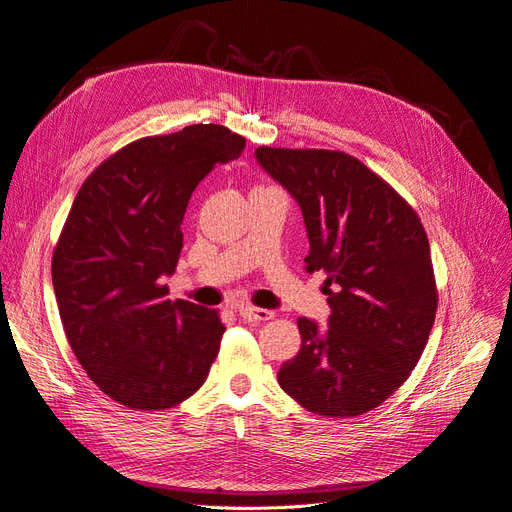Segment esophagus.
Masks as SVG:
<instances>
[{"instance_id":"obj_1","label":"esophagus","mask_w":512,"mask_h":512,"mask_svg":"<svg viewBox=\"0 0 512 512\" xmlns=\"http://www.w3.org/2000/svg\"><path fill=\"white\" fill-rule=\"evenodd\" d=\"M240 317L244 321H255V323H263V321H270L274 317L272 310L266 308H257V306H249V304H240L238 306Z\"/></svg>"}]
</instances>
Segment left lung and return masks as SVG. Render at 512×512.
Listing matches in <instances>:
<instances>
[{
    "mask_svg": "<svg viewBox=\"0 0 512 512\" xmlns=\"http://www.w3.org/2000/svg\"><path fill=\"white\" fill-rule=\"evenodd\" d=\"M300 204L306 272L327 274V329L298 319L300 353L278 385L323 417H357L410 376L430 338L438 291L425 229L404 197L359 159L323 148L255 151Z\"/></svg>",
    "mask_w": 512,
    "mask_h": 512,
    "instance_id": "obj_1",
    "label": "left lung"
}]
</instances>
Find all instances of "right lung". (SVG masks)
Instances as JSON below:
<instances>
[{
    "label": "right lung",
    "mask_w": 512,
    "mask_h": 512,
    "mask_svg": "<svg viewBox=\"0 0 512 512\" xmlns=\"http://www.w3.org/2000/svg\"><path fill=\"white\" fill-rule=\"evenodd\" d=\"M246 138L189 125L123 146L78 189L53 253L65 336L91 381L134 410H163L200 389L219 353V312L168 300L163 276L183 249L191 193Z\"/></svg>",
    "instance_id": "1"
}]
</instances>
